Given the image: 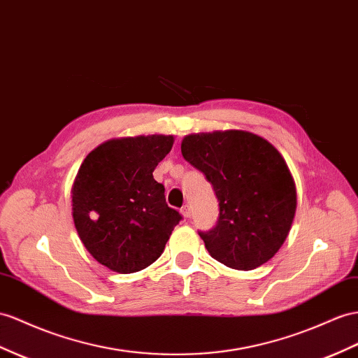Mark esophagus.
<instances>
[{
	"instance_id": "1",
	"label": "esophagus",
	"mask_w": 358,
	"mask_h": 358,
	"mask_svg": "<svg viewBox=\"0 0 358 358\" xmlns=\"http://www.w3.org/2000/svg\"><path fill=\"white\" fill-rule=\"evenodd\" d=\"M181 215L185 216V217H190V216H192V208H190V206H189V204H186V206H182V207H181Z\"/></svg>"
}]
</instances>
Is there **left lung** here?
I'll return each instance as SVG.
<instances>
[{
    "label": "left lung",
    "mask_w": 358,
    "mask_h": 358,
    "mask_svg": "<svg viewBox=\"0 0 358 358\" xmlns=\"http://www.w3.org/2000/svg\"><path fill=\"white\" fill-rule=\"evenodd\" d=\"M181 154L204 173L219 201L216 225L198 231L210 255L237 271L272 259L296 210L295 182L281 154L241 130L186 136Z\"/></svg>",
    "instance_id": "obj_1"
}]
</instances>
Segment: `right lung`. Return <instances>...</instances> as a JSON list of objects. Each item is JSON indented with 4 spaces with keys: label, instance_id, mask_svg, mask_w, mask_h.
I'll list each match as a JSON object with an SVG mask.
<instances>
[{
    "label": "right lung",
    "instance_id": "add662e5",
    "mask_svg": "<svg viewBox=\"0 0 358 358\" xmlns=\"http://www.w3.org/2000/svg\"><path fill=\"white\" fill-rule=\"evenodd\" d=\"M172 136L113 139L89 152L72 186V216L96 262L119 273L148 268L182 216L152 177Z\"/></svg>",
    "mask_w": 358,
    "mask_h": 358
}]
</instances>
